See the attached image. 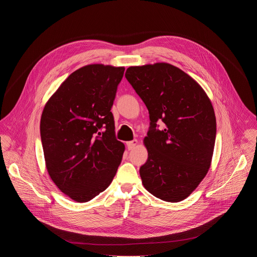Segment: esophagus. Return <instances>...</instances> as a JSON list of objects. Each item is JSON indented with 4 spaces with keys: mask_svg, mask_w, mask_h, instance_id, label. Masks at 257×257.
Instances as JSON below:
<instances>
[{
    "mask_svg": "<svg viewBox=\"0 0 257 257\" xmlns=\"http://www.w3.org/2000/svg\"><path fill=\"white\" fill-rule=\"evenodd\" d=\"M137 144H138V140H137V139H133V140L127 142V148H128L129 151H131V150L135 149V146H136Z\"/></svg>",
    "mask_w": 257,
    "mask_h": 257,
    "instance_id": "1",
    "label": "esophagus"
}]
</instances>
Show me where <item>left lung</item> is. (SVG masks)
I'll use <instances>...</instances> for the list:
<instances>
[{
	"label": "left lung",
	"mask_w": 257,
	"mask_h": 257,
	"mask_svg": "<svg viewBox=\"0 0 257 257\" xmlns=\"http://www.w3.org/2000/svg\"><path fill=\"white\" fill-rule=\"evenodd\" d=\"M125 76L151 119L143 139L149 158L139 170L142 184L162 200L182 201L197 188L211 164L216 134L211 101L191 76L169 63L131 66ZM161 119L165 129L158 131Z\"/></svg>",
	"instance_id": "1"
}]
</instances>
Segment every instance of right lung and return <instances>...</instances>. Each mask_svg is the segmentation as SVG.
Masks as SVG:
<instances>
[{
    "label": "right lung",
    "mask_w": 257,
    "mask_h": 257,
    "mask_svg": "<svg viewBox=\"0 0 257 257\" xmlns=\"http://www.w3.org/2000/svg\"><path fill=\"white\" fill-rule=\"evenodd\" d=\"M125 68L90 64L70 74L47 101L41 137L48 173L72 200L87 202L111 184L125 145L111 108Z\"/></svg>",
    "instance_id": "add662e5"
}]
</instances>
